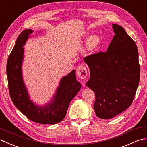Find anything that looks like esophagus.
Masks as SVG:
<instances>
[{"instance_id":"34e87169","label":"esophagus","mask_w":147,"mask_h":147,"mask_svg":"<svg viewBox=\"0 0 147 147\" xmlns=\"http://www.w3.org/2000/svg\"><path fill=\"white\" fill-rule=\"evenodd\" d=\"M87 70L85 66L83 65H79L76 68V74L78 76H79L80 78L84 79L87 76Z\"/></svg>"}]
</instances>
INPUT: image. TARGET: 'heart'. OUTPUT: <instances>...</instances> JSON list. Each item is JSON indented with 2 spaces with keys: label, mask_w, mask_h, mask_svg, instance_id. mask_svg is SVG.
Segmentation results:
<instances>
[{
  "label": "heart",
  "mask_w": 147,
  "mask_h": 147,
  "mask_svg": "<svg viewBox=\"0 0 147 147\" xmlns=\"http://www.w3.org/2000/svg\"><path fill=\"white\" fill-rule=\"evenodd\" d=\"M88 38L89 39L86 42V50L90 52H94L98 49L100 44V38L97 35H92V36H87L86 39H88Z\"/></svg>",
  "instance_id": "1"
}]
</instances>
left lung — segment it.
Segmentation results:
<instances>
[{
	"mask_svg": "<svg viewBox=\"0 0 147 147\" xmlns=\"http://www.w3.org/2000/svg\"><path fill=\"white\" fill-rule=\"evenodd\" d=\"M112 28L115 35L107 52L84 59L90 74L86 85L95 92L93 109L102 119H110L131 105L140 81L135 42L120 25L112 24Z\"/></svg>",
	"mask_w": 147,
	"mask_h": 147,
	"instance_id": "8db88e82",
	"label": "left lung"
}]
</instances>
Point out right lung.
Segmentation results:
<instances>
[{"mask_svg":"<svg viewBox=\"0 0 147 147\" xmlns=\"http://www.w3.org/2000/svg\"><path fill=\"white\" fill-rule=\"evenodd\" d=\"M33 31L24 30L18 36L7 62L9 93L18 109L33 122L44 124H56L64 119L71 101L81 89L75 70L61 78L52 100L45 105H38L30 98L22 74L24 48Z\"/></svg>","mask_w":147,"mask_h":147,"instance_id":"1","label":"right lung"}]
</instances>
